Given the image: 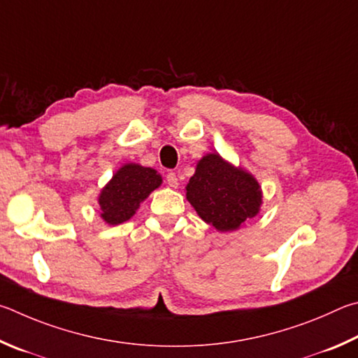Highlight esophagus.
<instances>
[{"instance_id": "34e87169", "label": "esophagus", "mask_w": 358, "mask_h": 358, "mask_svg": "<svg viewBox=\"0 0 358 358\" xmlns=\"http://www.w3.org/2000/svg\"><path fill=\"white\" fill-rule=\"evenodd\" d=\"M166 184L169 187H173V189H178L179 180H178V176H176V173H168L166 174Z\"/></svg>"}]
</instances>
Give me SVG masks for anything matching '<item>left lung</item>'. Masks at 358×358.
Returning <instances> with one entry per match:
<instances>
[{"label":"left lung","mask_w":358,"mask_h":358,"mask_svg":"<svg viewBox=\"0 0 358 358\" xmlns=\"http://www.w3.org/2000/svg\"><path fill=\"white\" fill-rule=\"evenodd\" d=\"M261 187L252 174L231 166L218 154L198 162L187 184V199L218 231H234L259 212Z\"/></svg>","instance_id":"obj_1"}]
</instances>
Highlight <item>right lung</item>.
<instances>
[{
    "label": "right lung",
    "instance_id": "obj_1",
    "mask_svg": "<svg viewBox=\"0 0 358 358\" xmlns=\"http://www.w3.org/2000/svg\"><path fill=\"white\" fill-rule=\"evenodd\" d=\"M160 184L162 178L155 169L135 163L124 165L100 193V215L108 224L127 222L140 203Z\"/></svg>",
    "mask_w": 358,
    "mask_h": 358
}]
</instances>
